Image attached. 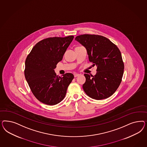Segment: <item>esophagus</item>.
Segmentation results:
<instances>
[{
	"instance_id": "34e87169",
	"label": "esophagus",
	"mask_w": 147,
	"mask_h": 147,
	"mask_svg": "<svg viewBox=\"0 0 147 147\" xmlns=\"http://www.w3.org/2000/svg\"><path fill=\"white\" fill-rule=\"evenodd\" d=\"M80 76V74H78V73H74V77H78V76Z\"/></svg>"
}]
</instances>
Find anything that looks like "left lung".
<instances>
[{
    "label": "left lung",
    "mask_w": 147,
    "mask_h": 147,
    "mask_svg": "<svg viewBox=\"0 0 147 147\" xmlns=\"http://www.w3.org/2000/svg\"><path fill=\"white\" fill-rule=\"evenodd\" d=\"M76 40L85 46L90 62L97 66L96 74L90 77L85 74L82 86L86 94L95 100L110 97L120 85L124 63L120 51L108 38L99 35L82 34Z\"/></svg>",
    "instance_id": "left-lung-1"
}]
</instances>
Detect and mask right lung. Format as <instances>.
<instances>
[{
    "label": "right lung",
    "mask_w": 147,
    "mask_h": 147,
    "mask_svg": "<svg viewBox=\"0 0 147 147\" xmlns=\"http://www.w3.org/2000/svg\"><path fill=\"white\" fill-rule=\"evenodd\" d=\"M74 36L51 37L38 42L27 57L24 74L32 93L41 102L55 105L65 97L67 88L74 79L71 73L58 76L54 72L57 64Z\"/></svg>",
    "instance_id": "1"
}]
</instances>
